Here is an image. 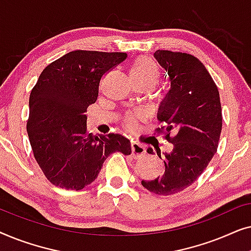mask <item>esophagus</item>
<instances>
[{
	"instance_id": "34e87169",
	"label": "esophagus",
	"mask_w": 251,
	"mask_h": 251,
	"mask_svg": "<svg viewBox=\"0 0 251 251\" xmlns=\"http://www.w3.org/2000/svg\"><path fill=\"white\" fill-rule=\"evenodd\" d=\"M145 153H146V150L143 145H140L139 143H136V142L131 143V155L135 157V159H139V157L144 156L145 155Z\"/></svg>"
}]
</instances>
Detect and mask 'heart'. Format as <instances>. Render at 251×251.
Listing matches in <instances>:
<instances>
[{"instance_id": "b5f03b06", "label": "heart", "mask_w": 251, "mask_h": 251, "mask_svg": "<svg viewBox=\"0 0 251 251\" xmlns=\"http://www.w3.org/2000/svg\"><path fill=\"white\" fill-rule=\"evenodd\" d=\"M130 76L133 83H150L154 87L159 82L160 73L152 59L142 56L132 63L130 68ZM139 119H142V113H130L126 116V126L128 129H133Z\"/></svg>"}]
</instances>
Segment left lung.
Here are the masks:
<instances>
[{"mask_svg": "<svg viewBox=\"0 0 251 251\" xmlns=\"http://www.w3.org/2000/svg\"><path fill=\"white\" fill-rule=\"evenodd\" d=\"M170 89L161 102L156 129L173 144L164 153V169L142 185L157 195H173L191 186L217 152L222 132V106L217 85L204 65L188 53L157 50L154 52ZM147 153L153 154L149 147ZM160 159V150H156Z\"/></svg>", "mask_w": 251, "mask_h": 251, "instance_id": "obj_1", "label": "left lung"}]
</instances>
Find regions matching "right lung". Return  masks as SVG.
I'll return each instance as SVG.
<instances>
[{"mask_svg": "<svg viewBox=\"0 0 251 251\" xmlns=\"http://www.w3.org/2000/svg\"><path fill=\"white\" fill-rule=\"evenodd\" d=\"M126 59L125 52L71 51L48 65L34 85L27 133L37 164L54 186L80 191L97 178L109 154L131 153L130 140L119 133H89L85 115L101 77Z\"/></svg>", "mask_w": 251, "mask_h": 251, "instance_id": "obj_1", "label": "right lung"}]
</instances>
